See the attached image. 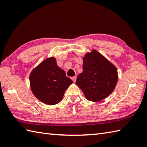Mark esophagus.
Returning <instances> with one entry per match:
<instances>
[{
	"instance_id": "esophagus-1",
	"label": "esophagus",
	"mask_w": 147,
	"mask_h": 147,
	"mask_svg": "<svg viewBox=\"0 0 147 147\" xmlns=\"http://www.w3.org/2000/svg\"><path fill=\"white\" fill-rule=\"evenodd\" d=\"M71 79H72V80L73 81V82H76V76H73V77H72V78H71Z\"/></svg>"
}]
</instances>
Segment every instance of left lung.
<instances>
[{
    "mask_svg": "<svg viewBox=\"0 0 147 147\" xmlns=\"http://www.w3.org/2000/svg\"><path fill=\"white\" fill-rule=\"evenodd\" d=\"M118 79L117 69L96 51L87 53L83 57V72L76 83L87 100L98 102L114 91Z\"/></svg>",
    "mask_w": 147,
    "mask_h": 147,
    "instance_id": "1",
    "label": "left lung"
}]
</instances>
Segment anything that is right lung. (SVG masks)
Wrapping results in <instances>:
<instances>
[{
    "label": "right lung",
    "instance_id": "right-lung-1",
    "mask_svg": "<svg viewBox=\"0 0 147 147\" xmlns=\"http://www.w3.org/2000/svg\"><path fill=\"white\" fill-rule=\"evenodd\" d=\"M30 82L34 95L48 105L60 102L65 91L73 83L65 71L58 67L54 57L46 59L34 69Z\"/></svg>",
    "mask_w": 147,
    "mask_h": 147
}]
</instances>
